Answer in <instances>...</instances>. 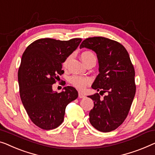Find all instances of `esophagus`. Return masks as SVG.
Here are the masks:
<instances>
[{
  "mask_svg": "<svg viewBox=\"0 0 155 155\" xmlns=\"http://www.w3.org/2000/svg\"><path fill=\"white\" fill-rule=\"evenodd\" d=\"M78 96H79L80 98H83L85 97V96L84 95V94H83L82 92H80V91L78 92Z\"/></svg>",
  "mask_w": 155,
  "mask_h": 155,
  "instance_id": "esophagus-1",
  "label": "esophagus"
}]
</instances>
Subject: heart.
I'll list each match as a JSON object with an SVG mask.
<instances>
[{
	"instance_id": "1",
	"label": "heart",
	"mask_w": 155,
	"mask_h": 155,
	"mask_svg": "<svg viewBox=\"0 0 155 155\" xmlns=\"http://www.w3.org/2000/svg\"><path fill=\"white\" fill-rule=\"evenodd\" d=\"M71 57H67L65 61L63 63V67L66 68L68 66V61L70 60ZM82 61L84 62V64L86 65L90 61H96V57L94 54L91 51L86 50L84 51L80 55ZM69 82L74 87L77 88L80 90H83L87 85H89L91 83V80L89 78L87 77H81L78 75H73L69 78Z\"/></svg>"
}]
</instances>
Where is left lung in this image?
Segmentation results:
<instances>
[{
	"label": "left lung",
	"instance_id": "left-lung-1",
	"mask_svg": "<svg viewBox=\"0 0 155 155\" xmlns=\"http://www.w3.org/2000/svg\"><path fill=\"white\" fill-rule=\"evenodd\" d=\"M86 48L97 55L99 74L91 87L107 93L101 99L98 93L89 96L94 101L89 122L96 129L110 132L124 122L136 94L135 71L129 53L120 42L104 37L83 40L80 48Z\"/></svg>",
	"mask_w": 155,
	"mask_h": 155
}]
</instances>
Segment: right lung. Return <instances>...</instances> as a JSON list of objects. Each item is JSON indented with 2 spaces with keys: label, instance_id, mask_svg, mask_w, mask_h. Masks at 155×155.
<instances>
[{
  "label": "right lung",
  "instance_id": "1",
  "mask_svg": "<svg viewBox=\"0 0 155 155\" xmlns=\"http://www.w3.org/2000/svg\"><path fill=\"white\" fill-rule=\"evenodd\" d=\"M81 41V38H41L29 45L22 55L18 71L20 97L31 120L40 129L59 127L67 105L78 98L74 87H65L64 91L57 93L52 90V84L64 73L65 59Z\"/></svg>",
  "mask_w": 155,
  "mask_h": 155
}]
</instances>
